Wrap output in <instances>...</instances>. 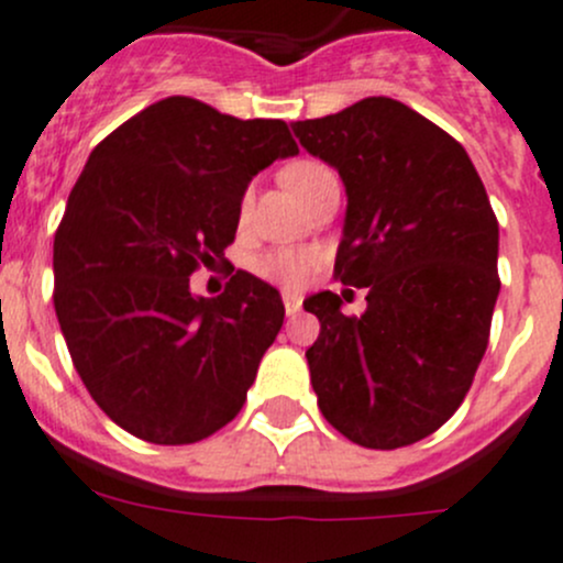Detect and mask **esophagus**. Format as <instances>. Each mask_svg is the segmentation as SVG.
Listing matches in <instances>:
<instances>
[{
  "label": "esophagus",
  "instance_id": "34e87169",
  "mask_svg": "<svg viewBox=\"0 0 563 563\" xmlns=\"http://www.w3.org/2000/svg\"><path fill=\"white\" fill-rule=\"evenodd\" d=\"M282 300H284V311H287V314H295V311L300 309V298L295 292H282Z\"/></svg>",
  "mask_w": 563,
  "mask_h": 563
}]
</instances>
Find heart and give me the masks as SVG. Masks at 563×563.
<instances>
[{"mask_svg": "<svg viewBox=\"0 0 563 563\" xmlns=\"http://www.w3.org/2000/svg\"><path fill=\"white\" fill-rule=\"evenodd\" d=\"M325 172H331L328 166L317 164V161H292L282 169V180L295 197L303 199V194L309 191L311 183L317 177H322ZM249 210V197L241 202V216H246ZM322 257L317 249L309 246H282V249H271L265 252L263 257L254 263V271H257L263 279L279 284L284 289H300L309 284L311 276L317 274L320 268Z\"/></svg>", "mask_w": 563, "mask_h": 563, "instance_id": "heart-1", "label": "heart"}]
</instances>
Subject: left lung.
<instances>
[{
	"label": "left lung",
	"mask_w": 563,
	"mask_h": 563,
	"mask_svg": "<svg viewBox=\"0 0 563 563\" xmlns=\"http://www.w3.org/2000/svg\"><path fill=\"white\" fill-rule=\"evenodd\" d=\"M292 131L347 188L333 279L366 287L361 317L328 289L303 303L320 320L306 350L317 405L358 446H410L452 419L482 364L498 219L463 144L399 100L364 98Z\"/></svg>",
	"instance_id": "1"
}]
</instances>
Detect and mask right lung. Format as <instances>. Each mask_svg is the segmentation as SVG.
<instances>
[{
    "instance_id": "add662e5",
    "label": "right lung",
    "mask_w": 563,
    "mask_h": 563,
    "mask_svg": "<svg viewBox=\"0 0 563 563\" xmlns=\"http://www.w3.org/2000/svg\"><path fill=\"white\" fill-rule=\"evenodd\" d=\"M295 153L287 122L186 95L90 153L54 235V309L81 383L131 435L183 446L241 413L282 298L246 271L219 298H194L188 279L224 260L252 177Z\"/></svg>"
}]
</instances>
